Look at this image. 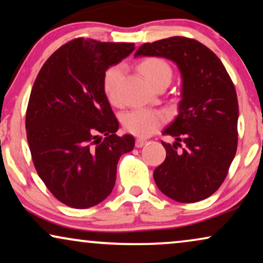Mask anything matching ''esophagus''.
<instances>
[{"instance_id": "1", "label": "esophagus", "mask_w": 263, "mask_h": 263, "mask_svg": "<svg viewBox=\"0 0 263 263\" xmlns=\"http://www.w3.org/2000/svg\"><path fill=\"white\" fill-rule=\"evenodd\" d=\"M145 144H147V141H145V139H143V138L136 139V147L137 148H142L143 145H145Z\"/></svg>"}]
</instances>
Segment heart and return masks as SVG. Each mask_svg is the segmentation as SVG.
Returning a JSON list of instances; mask_svg holds the SVG:
<instances>
[{
    "label": "heart",
    "mask_w": 263,
    "mask_h": 263,
    "mask_svg": "<svg viewBox=\"0 0 263 263\" xmlns=\"http://www.w3.org/2000/svg\"><path fill=\"white\" fill-rule=\"evenodd\" d=\"M141 71L152 85L161 79H171V69L166 62L159 58H149L142 62ZM125 74L124 65H116L109 69L104 76V91L109 101L116 103L119 99V89ZM165 119L161 112L151 109H135L126 112L124 127L129 134L138 137H148L164 124Z\"/></svg>",
    "instance_id": "1"
}]
</instances>
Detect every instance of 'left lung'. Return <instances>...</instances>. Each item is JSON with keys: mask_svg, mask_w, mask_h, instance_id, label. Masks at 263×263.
<instances>
[{"mask_svg": "<svg viewBox=\"0 0 263 263\" xmlns=\"http://www.w3.org/2000/svg\"><path fill=\"white\" fill-rule=\"evenodd\" d=\"M135 57L170 59L181 72L178 115L162 132L176 141L161 142L166 159L154 171L156 185L179 202L209 198L224 181L238 145V98L227 70L211 49L181 36L144 43Z\"/></svg>", "mask_w": 263, "mask_h": 263, "instance_id": "1", "label": "left lung"}]
</instances>
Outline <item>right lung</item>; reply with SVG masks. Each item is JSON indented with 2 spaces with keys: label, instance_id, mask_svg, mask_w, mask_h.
Instances as JSON below:
<instances>
[{
  "label": "right lung",
  "instance_id": "add662e5",
  "mask_svg": "<svg viewBox=\"0 0 263 263\" xmlns=\"http://www.w3.org/2000/svg\"><path fill=\"white\" fill-rule=\"evenodd\" d=\"M135 51V43L75 39L46 61L26 110L32 161L63 204L87 209L114 188L116 165L135 147L119 137V121L104 91L105 71Z\"/></svg>",
  "mask_w": 263,
  "mask_h": 263
}]
</instances>
